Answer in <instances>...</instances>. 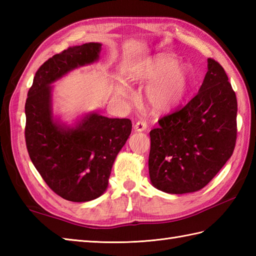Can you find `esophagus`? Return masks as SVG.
<instances>
[{"label": "esophagus", "mask_w": 256, "mask_h": 256, "mask_svg": "<svg viewBox=\"0 0 256 256\" xmlns=\"http://www.w3.org/2000/svg\"><path fill=\"white\" fill-rule=\"evenodd\" d=\"M134 128L136 132H143L146 128H148V124H146V122H144V121H138V122H136V124H135Z\"/></svg>", "instance_id": "34e87169"}]
</instances>
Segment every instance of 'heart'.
Masks as SVG:
<instances>
[{
	"label": "heart",
	"mask_w": 256,
	"mask_h": 256,
	"mask_svg": "<svg viewBox=\"0 0 256 256\" xmlns=\"http://www.w3.org/2000/svg\"><path fill=\"white\" fill-rule=\"evenodd\" d=\"M131 80L138 84H150L145 98L152 110L168 112L180 103L188 92L192 74L184 64H177L172 55H157L146 59L131 74ZM118 94L128 98V91L118 89Z\"/></svg>",
	"instance_id": "1"
}]
</instances>
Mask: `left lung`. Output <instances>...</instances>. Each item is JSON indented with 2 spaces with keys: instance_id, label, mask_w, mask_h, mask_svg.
<instances>
[{
  "instance_id": "obj_1",
  "label": "left lung",
  "mask_w": 256,
  "mask_h": 256,
  "mask_svg": "<svg viewBox=\"0 0 256 256\" xmlns=\"http://www.w3.org/2000/svg\"><path fill=\"white\" fill-rule=\"evenodd\" d=\"M219 62L208 58L198 94L152 130L148 170L155 188L172 194L202 189L233 154L238 102Z\"/></svg>"
}]
</instances>
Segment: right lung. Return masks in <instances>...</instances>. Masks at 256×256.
Instances as JSON below:
<instances>
[{"mask_svg": "<svg viewBox=\"0 0 256 256\" xmlns=\"http://www.w3.org/2000/svg\"><path fill=\"white\" fill-rule=\"evenodd\" d=\"M100 42H86L42 64L27 94L25 140L32 162L54 192L86 202L106 192L113 162L131 134L128 118L86 113L72 126L54 116L52 84L99 60Z\"/></svg>", "mask_w": 256, "mask_h": 256, "instance_id": "obj_1", "label": "right lung"}]
</instances>
